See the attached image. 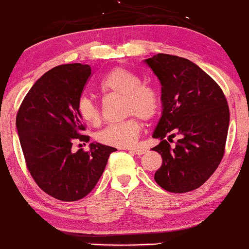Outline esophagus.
<instances>
[{
	"label": "esophagus",
	"mask_w": 249,
	"mask_h": 249,
	"mask_svg": "<svg viewBox=\"0 0 249 249\" xmlns=\"http://www.w3.org/2000/svg\"><path fill=\"white\" fill-rule=\"evenodd\" d=\"M130 151L131 153H133V154H137V156H142V154H144V153H146V150H145V148H141V147H137V148H130Z\"/></svg>",
	"instance_id": "1"
}]
</instances>
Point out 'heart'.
<instances>
[{
  "instance_id": "b5f03b06",
  "label": "heart",
  "mask_w": 249,
  "mask_h": 249,
  "mask_svg": "<svg viewBox=\"0 0 249 249\" xmlns=\"http://www.w3.org/2000/svg\"><path fill=\"white\" fill-rule=\"evenodd\" d=\"M99 88L107 95L124 98V113L138 116L142 121H150L158 112L160 98L158 92L147 84H142L141 78L132 71L115 68L102 79ZM78 115L85 123L97 125L101 121V111L92 98L82 96L77 103ZM141 123L136 118L108 125L98 133L97 138L103 144L115 147H130L141 134Z\"/></svg>"
}]
</instances>
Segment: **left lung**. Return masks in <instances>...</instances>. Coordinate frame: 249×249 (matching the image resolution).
Listing matches in <instances>:
<instances>
[{"label": "left lung", "instance_id": "1", "mask_svg": "<svg viewBox=\"0 0 249 249\" xmlns=\"http://www.w3.org/2000/svg\"><path fill=\"white\" fill-rule=\"evenodd\" d=\"M144 63L161 84V117L152 136L160 142L152 150L162 164L154 180L168 192H190L212 176L224 157L227 101L212 77L186 58L158 53ZM174 136L178 141L171 147Z\"/></svg>", "mask_w": 249, "mask_h": 249}]
</instances>
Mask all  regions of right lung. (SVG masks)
Returning <instances> with one entry per match:
<instances>
[{
	"label": "right lung",
	"instance_id": "add662e5",
	"mask_svg": "<svg viewBox=\"0 0 249 249\" xmlns=\"http://www.w3.org/2000/svg\"><path fill=\"white\" fill-rule=\"evenodd\" d=\"M91 76L88 64H63L37 79L16 116L25 164L36 184L62 201L84 198L104 172L115 147L91 142L73 152L72 144L90 141L77 103Z\"/></svg>",
	"mask_w": 249,
	"mask_h": 249
}]
</instances>
